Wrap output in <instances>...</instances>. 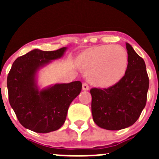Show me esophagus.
<instances>
[{
	"label": "esophagus",
	"mask_w": 159,
	"mask_h": 159,
	"mask_svg": "<svg viewBox=\"0 0 159 159\" xmlns=\"http://www.w3.org/2000/svg\"><path fill=\"white\" fill-rule=\"evenodd\" d=\"M83 90L84 91H88L89 90V86H88V84H86V83L83 84Z\"/></svg>",
	"instance_id": "esophagus-1"
}]
</instances>
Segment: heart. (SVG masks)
I'll return each instance as SVG.
<instances>
[{
	"mask_svg": "<svg viewBox=\"0 0 159 159\" xmlns=\"http://www.w3.org/2000/svg\"><path fill=\"white\" fill-rule=\"evenodd\" d=\"M77 64L88 75L92 84L109 88L124 77L128 67V57L126 50L120 46H96L80 56Z\"/></svg>",
	"mask_w": 159,
	"mask_h": 159,
	"instance_id": "obj_1",
	"label": "heart"
}]
</instances>
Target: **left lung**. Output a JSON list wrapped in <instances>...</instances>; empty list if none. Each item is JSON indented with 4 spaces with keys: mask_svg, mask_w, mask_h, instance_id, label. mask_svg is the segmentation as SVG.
I'll list each match as a JSON object with an SVG mask.
<instances>
[{
    "mask_svg": "<svg viewBox=\"0 0 159 159\" xmlns=\"http://www.w3.org/2000/svg\"><path fill=\"white\" fill-rule=\"evenodd\" d=\"M128 67L121 80L105 89L92 88V112L97 126L118 130L134 124L147 102L149 78L144 60L126 43Z\"/></svg>",
    "mask_w": 159,
    "mask_h": 159,
    "instance_id": "8db88e82",
    "label": "left lung"
}]
</instances>
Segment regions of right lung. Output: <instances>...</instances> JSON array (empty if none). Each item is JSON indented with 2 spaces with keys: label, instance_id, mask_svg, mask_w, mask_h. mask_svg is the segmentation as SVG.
Returning <instances> with one entry per match:
<instances>
[{
  "label": "right lung",
  "instance_id": "obj_1",
  "mask_svg": "<svg viewBox=\"0 0 159 159\" xmlns=\"http://www.w3.org/2000/svg\"><path fill=\"white\" fill-rule=\"evenodd\" d=\"M67 48L45 52L33 49L18 57L7 78L8 99L20 123L37 133H48L62 127L71 102L80 93V81L56 84L40 88L39 71L62 58Z\"/></svg>",
  "mask_w": 159,
  "mask_h": 159
}]
</instances>
